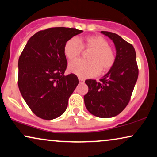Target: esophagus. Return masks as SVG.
I'll list each match as a JSON object with an SVG mask.
<instances>
[{"label": "esophagus", "instance_id": "esophagus-1", "mask_svg": "<svg viewBox=\"0 0 157 157\" xmlns=\"http://www.w3.org/2000/svg\"><path fill=\"white\" fill-rule=\"evenodd\" d=\"M78 79H79V81H80L81 83H83V82H84V79L81 78H79Z\"/></svg>", "mask_w": 157, "mask_h": 157}]
</instances>
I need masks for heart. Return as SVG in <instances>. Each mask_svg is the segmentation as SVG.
<instances>
[{
  "mask_svg": "<svg viewBox=\"0 0 157 157\" xmlns=\"http://www.w3.org/2000/svg\"><path fill=\"white\" fill-rule=\"evenodd\" d=\"M82 48L91 51L88 58L89 61L76 60L71 62L68 67L70 73L79 78L97 76L101 71H109L115 63L114 51L109 46V42L101 36H89L80 42L76 38H71L64 45V55L72 61L80 56Z\"/></svg>",
  "mask_w": 157,
  "mask_h": 157,
  "instance_id": "heart-1",
  "label": "heart"
}]
</instances>
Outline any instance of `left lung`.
<instances>
[{"label": "left lung", "mask_w": 157, "mask_h": 157, "mask_svg": "<svg viewBox=\"0 0 157 157\" xmlns=\"http://www.w3.org/2000/svg\"><path fill=\"white\" fill-rule=\"evenodd\" d=\"M114 44L116 60L108 73L99 79H88L89 91L83 96L86 108L100 118L119 114L127 106L138 78L139 70L134 46L117 34L101 31Z\"/></svg>", "instance_id": "left-lung-1"}]
</instances>
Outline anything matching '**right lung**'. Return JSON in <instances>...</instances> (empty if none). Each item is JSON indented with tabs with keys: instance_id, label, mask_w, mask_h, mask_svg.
Instances as JSON below:
<instances>
[{
	"instance_id": "right-lung-1",
	"label": "right lung",
	"mask_w": 157,
	"mask_h": 157,
	"mask_svg": "<svg viewBox=\"0 0 157 157\" xmlns=\"http://www.w3.org/2000/svg\"><path fill=\"white\" fill-rule=\"evenodd\" d=\"M82 32L65 27L38 31L29 38L19 57V90L31 110L43 119L63 114L78 84L75 74L64 75L67 60L63 48L67 40Z\"/></svg>"
}]
</instances>
